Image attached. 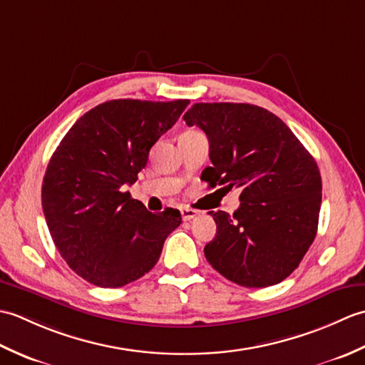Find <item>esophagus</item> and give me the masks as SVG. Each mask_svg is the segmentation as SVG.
Segmentation results:
<instances>
[{
	"instance_id": "34e87169",
	"label": "esophagus",
	"mask_w": 365,
	"mask_h": 365,
	"mask_svg": "<svg viewBox=\"0 0 365 365\" xmlns=\"http://www.w3.org/2000/svg\"><path fill=\"white\" fill-rule=\"evenodd\" d=\"M180 213H182V220L183 221H191L197 215L196 210H192V208H188V207L180 208Z\"/></svg>"
}]
</instances>
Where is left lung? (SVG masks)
I'll list each match as a JSON object with an SVG mask.
<instances>
[{
  "label": "left lung",
  "instance_id": "8db88e82",
  "mask_svg": "<svg viewBox=\"0 0 365 365\" xmlns=\"http://www.w3.org/2000/svg\"><path fill=\"white\" fill-rule=\"evenodd\" d=\"M208 138V187L240 188V208L208 212L216 235L208 263L243 287L279 284L290 276L317 235L322 177L314 157L285 123L250 103H196L183 115ZM222 188V190H224Z\"/></svg>",
  "mask_w": 365,
  "mask_h": 365
}]
</instances>
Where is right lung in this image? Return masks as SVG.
I'll return each mask as SVG.
<instances>
[{"instance_id": "obj_1", "label": "right lung", "mask_w": 365, "mask_h": 365, "mask_svg": "<svg viewBox=\"0 0 365 365\" xmlns=\"http://www.w3.org/2000/svg\"><path fill=\"white\" fill-rule=\"evenodd\" d=\"M190 100H110L83 114L54 150L42 183L46 226L59 254L84 281L127 285L155 267L168 235L180 226L175 208L150 213L131 199L152 145Z\"/></svg>"}]
</instances>
